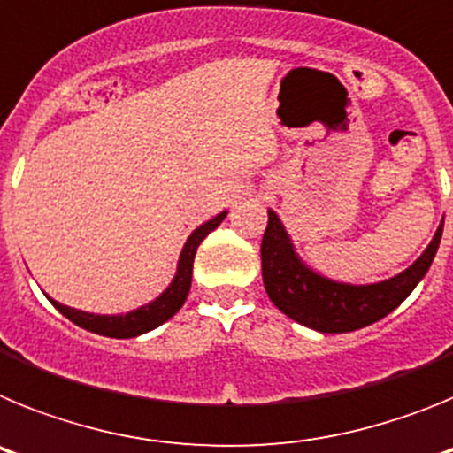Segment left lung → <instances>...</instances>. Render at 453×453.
<instances>
[{
	"instance_id": "1",
	"label": "left lung",
	"mask_w": 453,
	"mask_h": 453,
	"mask_svg": "<svg viewBox=\"0 0 453 453\" xmlns=\"http://www.w3.org/2000/svg\"><path fill=\"white\" fill-rule=\"evenodd\" d=\"M440 238L442 224L424 254L402 274L372 286H349L308 270L292 250L274 211H267V229L261 242L263 283L272 303L295 322L322 334H347L386 318L413 292L434 263Z\"/></svg>"
}]
</instances>
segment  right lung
<instances>
[{
    "label": "right lung",
    "instance_id": "obj_1",
    "mask_svg": "<svg viewBox=\"0 0 453 453\" xmlns=\"http://www.w3.org/2000/svg\"><path fill=\"white\" fill-rule=\"evenodd\" d=\"M224 218H226V213L215 215L213 219H208V222L202 224L199 229L192 231V235L188 238L186 245H183L174 281L167 286V290L163 292L161 297H156L154 302L138 308V311H131V313L127 315H92L77 311V308L63 306V303L54 302V299H51V303H54L67 319H72V322L83 326V329L92 331V334L108 335V338H135V335L140 334H147V331L156 329V326H161L163 322H167V319L183 306L188 292H190L192 263H195V254H197L199 242H202L211 231L218 229L219 222H222Z\"/></svg>",
    "mask_w": 453,
    "mask_h": 453
}]
</instances>
